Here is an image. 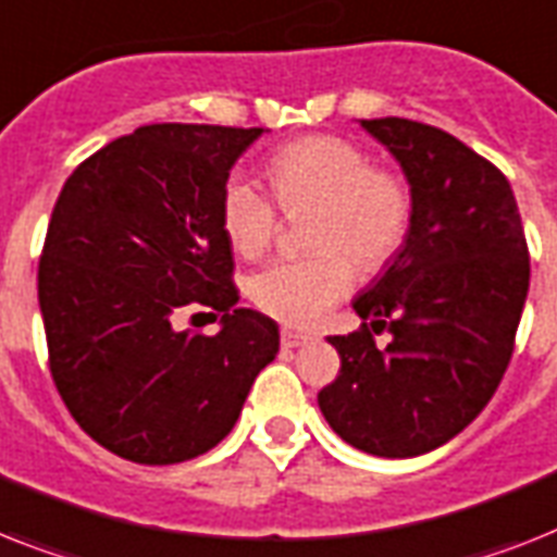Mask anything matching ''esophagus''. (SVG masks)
<instances>
[{
  "instance_id": "34e87169",
  "label": "esophagus",
  "mask_w": 557,
  "mask_h": 557,
  "mask_svg": "<svg viewBox=\"0 0 557 557\" xmlns=\"http://www.w3.org/2000/svg\"><path fill=\"white\" fill-rule=\"evenodd\" d=\"M280 343H283V349H297L302 343H309V337L300 332H294V329H283V332H280Z\"/></svg>"
}]
</instances>
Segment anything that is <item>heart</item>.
<instances>
[{
	"label": "heart",
	"mask_w": 557,
	"mask_h": 557,
	"mask_svg": "<svg viewBox=\"0 0 557 557\" xmlns=\"http://www.w3.org/2000/svg\"><path fill=\"white\" fill-rule=\"evenodd\" d=\"M286 214L311 211L306 243L314 255L277 260L251 274L246 294L257 311L286 325H314L355 283V263L381 271L404 248L411 225L409 183L351 139L302 137L265 165ZM220 228L239 257H260L280 228L277 207L248 176L232 174L220 191Z\"/></svg>",
	"instance_id": "b5f03b06"
}]
</instances>
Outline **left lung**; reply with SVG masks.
I'll use <instances>...</instances> for the list:
<instances>
[{
    "mask_svg": "<svg viewBox=\"0 0 557 557\" xmlns=\"http://www.w3.org/2000/svg\"><path fill=\"white\" fill-rule=\"evenodd\" d=\"M411 191L404 248L355 300L363 325L329 337L341 374L320 388L329 426L377 458H414L490 404L521 323L529 248L509 180L446 131L360 120ZM393 334L386 347L373 334Z\"/></svg>",
    "mask_w": 557,
    "mask_h": 557,
    "instance_id": "obj_1",
    "label": "left lung"
}]
</instances>
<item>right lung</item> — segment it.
<instances>
[{"mask_svg": "<svg viewBox=\"0 0 557 557\" xmlns=\"http://www.w3.org/2000/svg\"><path fill=\"white\" fill-rule=\"evenodd\" d=\"M260 134L143 125L59 191L39 257L48 363L83 432L120 458L169 467L214 449L277 355V323L237 309L220 228L228 171ZM197 308L221 318L214 338L178 329Z\"/></svg>", "mask_w": 557, "mask_h": 557, "instance_id": "1", "label": "right lung"}]
</instances>
